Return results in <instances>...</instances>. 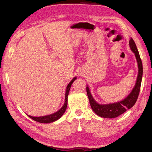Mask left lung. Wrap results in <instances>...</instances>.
<instances>
[{"mask_svg": "<svg viewBox=\"0 0 152 152\" xmlns=\"http://www.w3.org/2000/svg\"><path fill=\"white\" fill-rule=\"evenodd\" d=\"M129 45L132 51L135 53L136 59H137L139 72L135 87L133 88L132 92H131L130 94L126 99L123 100L122 101L115 102V103L100 104L94 101V99L92 96L91 92H90L88 87L86 86L87 95H88L92 109L94 110V112L96 115L100 117L104 118L117 117L123 114V113H125L127 109H131L135 104L136 101H137L141 88V79H142L143 75V66L140 53H139L137 48L136 47L135 43L132 38H131V39L129 40Z\"/></svg>", "mask_w": 152, "mask_h": 152, "instance_id": "8db88e82", "label": "left lung"}]
</instances>
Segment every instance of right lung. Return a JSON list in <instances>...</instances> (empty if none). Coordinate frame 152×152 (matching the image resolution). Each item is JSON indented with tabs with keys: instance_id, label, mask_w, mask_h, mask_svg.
<instances>
[{
	"instance_id": "right-lung-1",
	"label": "right lung",
	"mask_w": 152,
	"mask_h": 152,
	"mask_svg": "<svg viewBox=\"0 0 152 152\" xmlns=\"http://www.w3.org/2000/svg\"><path fill=\"white\" fill-rule=\"evenodd\" d=\"M76 78H74L72 81L68 84V85L67 86L66 88V96H65V102H64V104L63 105V107L61 108V109L58 110L57 112H56L54 113L51 115H47V116H43V117H32V116H29L28 115L30 118H31L33 120L35 121L39 122V123H50L51 122L55 121L58 120L60 119V118L62 116L64 115V113H65L66 108H67V104H68V93L69 91H70V87L72 86V84L73 83V82L75 80Z\"/></svg>"
}]
</instances>
